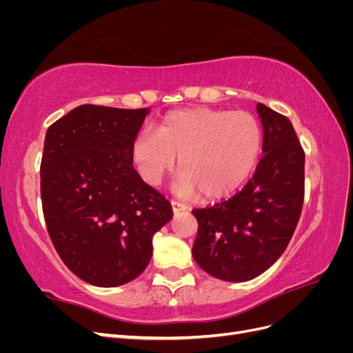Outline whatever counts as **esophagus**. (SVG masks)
I'll use <instances>...</instances> for the list:
<instances>
[{
    "label": "esophagus",
    "mask_w": 353,
    "mask_h": 353,
    "mask_svg": "<svg viewBox=\"0 0 353 353\" xmlns=\"http://www.w3.org/2000/svg\"><path fill=\"white\" fill-rule=\"evenodd\" d=\"M170 205H172V210H174V212H181V210H187V206L184 205V203H181V201L172 200V201H170Z\"/></svg>",
    "instance_id": "esophagus-1"
}]
</instances>
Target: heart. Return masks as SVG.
Here are the masks:
<instances>
[{"mask_svg": "<svg viewBox=\"0 0 353 353\" xmlns=\"http://www.w3.org/2000/svg\"><path fill=\"white\" fill-rule=\"evenodd\" d=\"M262 132L248 112L185 109L165 116L159 131L137 135L132 162L145 183L156 185L179 157V187L206 200L228 197L244 184L258 160Z\"/></svg>", "mask_w": 353, "mask_h": 353, "instance_id": "obj_1", "label": "heart"}]
</instances>
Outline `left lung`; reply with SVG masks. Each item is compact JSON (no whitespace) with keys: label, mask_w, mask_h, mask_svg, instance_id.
Instances as JSON below:
<instances>
[{"label":"left lung","mask_w":353,"mask_h":353,"mask_svg":"<svg viewBox=\"0 0 353 353\" xmlns=\"http://www.w3.org/2000/svg\"><path fill=\"white\" fill-rule=\"evenodd\" d=\"M263 128L254 174L241 191L210 208L194 209V261L223 281H248L284 253L301 218L305 152L288 117L256 104Z\"/></svg>","instance_id":"8db88e82"}]
</instances>
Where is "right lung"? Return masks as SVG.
<instances>
[{"label":"right lung","mask_w":353,"mask_h":353,"mask_svg":"<svg viewBox=\"0 0 353 353\" xmlns=\"http://www.w3.org/2000/svg\"><path fill=\"white\" fill-rule=\"evenodd\" d=\"M150 109L82 104L50 125L41 160L46 225L61 261L99 287L132 281L172 219L166 197L132 168L131 147Z\"/></svg>","instance_id":"1"}]
</instances>
